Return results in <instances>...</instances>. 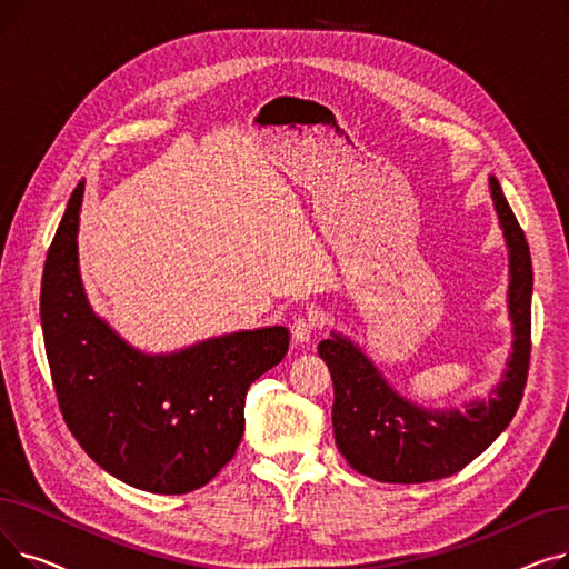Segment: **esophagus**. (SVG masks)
Instances as JSON below:
<instances>
[{
    "instance_id": "34e87169",
    "label": "esophagus",
    "mask_w": 569,
    "mask_h": 569,
    "mask_svg": "<svg viewBox=\"0 0 569 569\" xmlns=\"http://www.w3.org/2000/svg\"><path fill=\"white\" fill-rule=\"evenodd\" d=\"M290 332H292L295 343H309L311 337H313V332H316V320H313L311 316L295 318V322H292V327H290Z\"/></svg>"
}]
</instances>
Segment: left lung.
Returning <instances> with one entry per match:
<instances>
[{
  "label": "left lung",
  "instance_id": "left-lung-1",
  "mask_svg": "<svg viewBox=\"0 0 569 569\" xmlns=\"http://www.w3.org/2000/svg\"><path fill=\"white\" fill-rule=\"evenodd\" d=\"M489 187L510 251L507 309L515 335L507 371L489 401H470L466 410L417 406L395 392L350 339L332 332V339L318 346L335 382L332 425L339 452L357 472L378 482L420 485L459 472L507 429L521 403L530 367L532 262L496 177H489Z\"/></svg>",
  "mask_w": 569,
  "mask_h": 569
}]
</instances>
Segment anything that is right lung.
<instances>
[{"label": "right lung", "mask_w": 569, "mask_h": 569, "mask_svg": "<svg viewBox=\"0 0 569 569\" xmlns=\"http://www.w3.org/2000/svg\"><path fill=\"white\" fill-rule=\"evenodd\" d=\"M82 191L78 182L41 281L59 410L82 450L117 480L149 493L196 491L234 457L249 387L283 360L288 330L232 332L170 355L129 346L92 311L80 281Z\"/></svg>", "instance_id": "right-lung-1"}]
</instances>
